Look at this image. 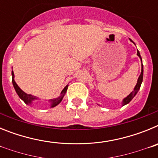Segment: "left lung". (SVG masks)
Instances as JSON below:
<instances>
[{"label": "left lung", "instance_id": "left-lung-1", "mask_svg": "<svg viewBox=\"0 0 158 158\" xmlns=\"http://www.w3.org/2000/svg\"><path fill=\"white\" fill-rule=\"evenodd\" d=\"M131 40V42H133L131 40ZM133 43H134V42H133ZM137 55H138V56H139V58H141V60H142V58H141V55H140V53H139V51H137ZM142 79H143V65H142V72H141L140 76H139V79H138V82H137L136 86H135V89H134V91L131 92V93H130V94L128 95L127 96L126 98L123 99V106L127 104L128 103H129V102L131 101V100H132L134 97H135V96L137 94V93L139 92V89H140L141 85H142Z\"/></svg>", "mask_w": 158, "mask_h": 158}]
</instances>
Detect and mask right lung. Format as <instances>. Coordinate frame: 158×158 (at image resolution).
I'll list each match as a JSON object with an SVG mask.
<instances>
[{
    "label": "right lung",
    "mask_w": 158,
    "mask_h": 158,
    "mask_svg": "<svg viewBox=\"0 0 158 158\" xmlns=\"http://www.w3.org/2000/svg\"><path fill=\"white\" fill-rule=\"evenodd\" d=\"M12 84H13L14 89H15V90H16V93L18 94V96H19V98L21 99V100H23V102H24V103H26L27 104H31L33 100H37V98H36L35 96H31V95H30V94H27V93H25L23 91H22L21 89H20V88H19V86L16 85V81H14V73H13V71L12 72ZM67 89H68V85H66L65 88H64V89L62 91V93H61V96H60L58 98L54 99V100H50V102H51V107H55V106H57L58 104H59L60 102L62 101L64 95H65V93H66Z\"/></svg>",
    "instance_id": "1"
}]
</instances>
